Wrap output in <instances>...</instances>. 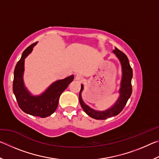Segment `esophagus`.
Returning a JSON list of instances; mask_svg holds the SVG:
<instances>
[{"label": "esophagus", "instance_id": "34e87169", "mask_svg": "<svg viewBox=\"0 0 159 159\" xmlns=\"http://www.w3.org/2000/svg\"><path fill=\"white\" fill-rule=\"evenodd\" d=\"M76 80L78 81H81L83 80V76L80 74H77L76 76Z\"/></svg>", "mask_w": 159, "mask_h": 159}]
</instances>
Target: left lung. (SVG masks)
<instances>
[{
  "label": "left lung",
  "instance_id": "left-lung-1",
  "mask_svg": "<svg viewBox=\"0 0 159 159\" xmlns=\"http://www.w3.org/2000/svg\"><path fill=\"white\" fill-rule=\"evenodd\" d=\"M113 52L116 54V55L120 61L123 71V76L121 83H120V89L119 91L120 97L115 105L112 107L111 109H107V111H97L95 110L90 108L83 102L81 98V92L83 89V85H81V88H80L79 93V102L83 109L89 116L95 118L96 120H104L107 119V118L114 116H116L120 114L125 107L128 99L130 98L132 94L131 80L132 78H133V69H132L130 63H129L127 56L122 51L118 50L116 48H115L114 50H113Z\"/></svg>",
  "mask_w": 159,
  "mask_h": 159
}]
</instances>
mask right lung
I'll list each match as a JSON object with an SVG mask.
<instances>
[{"mask_svg":"<svg viewBox=\"0 0 159 159\" xmlns=\"http://www.w3.org/2000/svg\"><path fill=\"white\" fill-rule=\"evenodd\" d=\"M34 43L24 51L21 57L17 61L14 71L12 89L20 108L24 112L34 116L45 118L55 111L58 106L59 98L61 94L66 90L68 85L74 80V76H71L62 80H59L52 83L41 95L31 96L24 86L23 72L25 59L30 53L34 45Z\"/></svg>","mask_w":159,"mask_h":159,"instance_id":"add662e5","label":"right lung"}]
</instances>
